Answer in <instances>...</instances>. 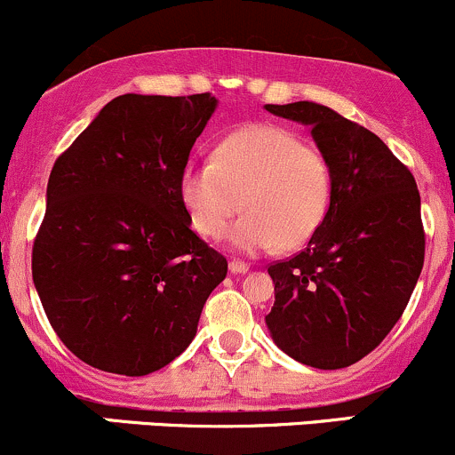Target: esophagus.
Returning a JSON list of instances; mask_svg holds the SVG:
<instances>
[{
  "instance_id": "1",
  "label": "esophagus",
  "mask_w": 455,
  "mask_h": 455,
  "mask_svg": "<svg viewBox=\"0 0 455 455\" xmlns=\"http://www.w3.org/2000/svg\"><path fill=\"white\" fill-rule=\"evenodd\" d=\"M248 266L246 261H240V259H231V264H228V270L233 272V275H243V272H248Z\"/></svg>"
}]
</instances>
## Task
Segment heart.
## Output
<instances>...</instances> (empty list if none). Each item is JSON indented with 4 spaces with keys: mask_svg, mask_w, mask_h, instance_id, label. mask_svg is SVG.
I'll list each match as a JSON object with an SVG mask.
<instances>
[{
    "mask_svg": "<svg viewBox=\"0 0 455 455\" xmlns=\"http://www.w3.org/2000/svg\"><path fill=\"white\" fill-rule=\"evenodd\" d=\"M179 194L200 235L222 237L242 196L246 213L228 233L235 251L299 248L329 212L331 167L290 128L252 124L220 143L213 159L185 165Z\"/></svg>",
    "mask_w": 455,
    "mask_h": 455,
    "instance_id": "obj_1",
    "label": "heart"
}]
</instances>
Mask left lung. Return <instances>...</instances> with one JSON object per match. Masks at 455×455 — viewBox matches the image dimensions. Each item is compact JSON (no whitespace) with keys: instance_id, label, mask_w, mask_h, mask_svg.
I'll list each match as a JSON object with an SVG mask.
<instances>
[{"instance_id":"left-lung-1","label":"left lung","mask_w":455,"mask_h":455,"mask_svg":"<svg viewBox=\"0 0 455 455\" xmlns=\"http://www.w3.org/2000/svg\"><path fill=\"white\" fill-rule=\"evenodd\" d=\"M312 128L331 167V200L307 248L267 267L276 347L323 371L351 366L403 314L425 259L417 180L375 132L315 102L266 104Z\"/></svg>"}]
</instances>
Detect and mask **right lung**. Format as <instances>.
<instances>
[{
  "label": "right lung",
  "instance_id": "right-lung-1",
  "mask_svg": "<svg viewBox=\"0 0 455 455\" xmlns=\"http://www.w3.org/2000/svg\"><path fill=\"white\" fill-rule=\"evenodd\" d=\"M215 107L212 93L119 95L52 167L32 279L56 336L84 364L128 377L167 366L227 276L179 194Z\"/></svg>",
  "mask_w": 455,
  "mask_h": 455
}]
</instances>
